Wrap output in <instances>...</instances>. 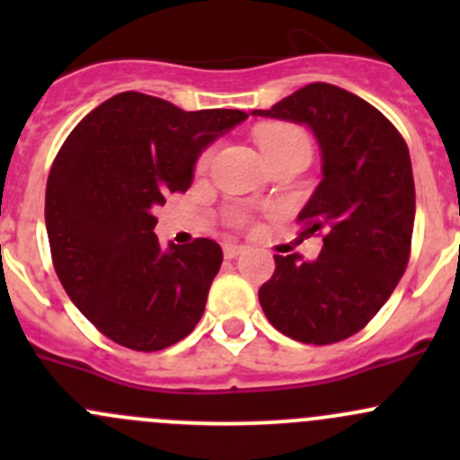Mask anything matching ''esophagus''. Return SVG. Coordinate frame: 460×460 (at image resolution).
<instances>
[{
  "mask_svg": "<svg viewBox=\"0 0 460 460\" xmlns=\"http://www.w3.org/2000/svg\"><path fill=\"white\" fill-rule=\"evenodd\" d=\"M244 252H247V247H244V244H234V243L225 244V258H229V260L243 256Z\"/></svg>",
  "mask_w": 460,
  "mask_h": 460,
  "instance_id": "esophagus-1",
  "label": "esophagus"
}]
</instances>
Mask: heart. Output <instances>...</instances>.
<instances>
[{
  "instance_id": "obj_1",
  "label": "heart",
  "mask_w": 460,
  "mask_h": 460,
  "mask_svg": "<svg viewBox=\"0 0 460 460\" xmlns=\"http://www.w3.org/2000/svg\"><path fill=\"white\" fill-rule=\"evenodd\" d=\"M258 144L267 157L289 151V148H309L307 136L291 124H264L258 128ZM208 157H211V153H204L200 157V162H198L200 169L208 164Z\"/></svg>"
}]
</instances>
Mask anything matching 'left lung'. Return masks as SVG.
I'll return each mask as SVG.
<instances>
[{
	"label": "left lung",
	"mask_w": 460,
	"mask_h": 460,
	"mask_svg": "<svg viewBox=\"0 0 460 460\" xmlns=\"http://www.w3.org/2000/svg\"><path fill=\"white\" fill-rule=\"evenodd\" d=\"M260 118L305 124L316 136L323 180L298 213L305 238L323 231L316 260L273 256L258 291L269 323L307 345L345 341L396 289L410 260L416 193L407 144L369 102L314 82Z\"/></svg>",
	"instance_id": "left-lung-1"
}]
</instances>
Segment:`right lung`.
I'll use <instances>...</instances> for the list:
<instances>
[{
    "label": "right lung",
    "mask_w": 460,
    "mask_h": 460,
    "mask_svg": "<svg viewBox=\"0 0 460 460\" xmlns=\"http://www.w3.org/2000/svg\"><path fill=\"white\" fill-rule=\"evenodd\" d=\"M247 118L127 91L93 109L59 148L46 182L55 271L73 305L118 345L160 351L200 323L220 244L196 238L164 252L153 213L191 187L204 148Z\"/></svg>",
    "instance_id": "add662e5"
}]
</instances>
